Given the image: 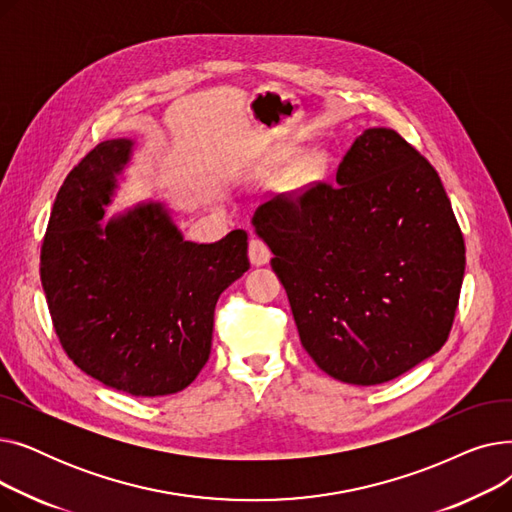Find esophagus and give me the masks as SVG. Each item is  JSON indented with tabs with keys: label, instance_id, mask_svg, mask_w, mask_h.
<instances>
[{
	"label": "esophagus",
	"instance_id": "obj_1",
	"mask_svg": "<svg viewBox=\"0 0 512 512\" xmlns=\"http://www.w3.org/2000/svg\"><path fill=\"white\" fill-rule=\"evenodd\" d=\"M249 259H251V263L255 267H259V265L270 263L272 253H270V249H267V245H265L263 240L251 238V242H249Z\"/></svg>",
	"mask_w": 512,
	"mask_h": 512
}]
</instances>
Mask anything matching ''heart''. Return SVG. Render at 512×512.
<instances>
[{"label":"heart","instance_id":"b5f03b06","mask_svg":"<svg viewBox=\"0 0 512 512\" xmlns=\"http://www.w3.org/2000/svg\"><path fill=\"white\" fill-rule=\"evenodd\" d=\"M330 166V157L324 149H309L301 155V159L297 161V168H294V184L299 188H307L315 182H319L321 178L326 176Z\"/></svg>","mask_w":512,"mask_h":512}]
</instances>
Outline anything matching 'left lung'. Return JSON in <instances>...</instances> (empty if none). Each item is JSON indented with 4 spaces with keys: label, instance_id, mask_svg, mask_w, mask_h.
I'll return each instance as SVG.
<instances>
[{
    "label": "left lung",
    "instance_id": "obj_1",
    "mask_svg": "<svg viewBox=\"0 0 512 512\" xmlns=\"http://www.w3.org/2000/svg\"><path fill=\"white\" fill-rule=\"evenodd\" d=\"M301 342L334 380L375 386L444 346L465 240L438 172L398 132L367 128L336 184L255 215Z\"/></svg>",
    "mask_w": 512,
    "mask_h": 512
}]
</instances>
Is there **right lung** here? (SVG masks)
I'll return each instance as SVG.
<instances>
[{"instance_id": "add662e5", "label": "right lung", "mask_w": 512, "mask_h": 512, "mask_svg": "<svg viewBox=\"0 0 512 512\" xmlns=\"http://www.w3.org/2000/svg\"><path fill=\"white\" fill-rule=\"evenodd\" d=\"M132 151V139L103 141L68 174L43 240L41 284L76 367L132 396H166L207 363L215 303L249 270V236L186 240L153 199L103 222Z\"/></svg>"}]
</instances>
